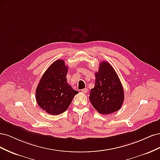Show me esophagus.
Instances as JSON below:
<instances>
[{
	"label": "esophagus",
	"mask_w": 160,
	"mask_h": 160,
	"mask_svg": "<svg viewBox=\"0 0 160 160\" xmlns=\"http://www.w3.org/2000/svg\"><path fill=\"white\" fill-rule=\"evenodd\" d=\"M88 89H87V88H85V89H81V91L82 92V93H87V92H88Z\"/></svg>",
	"instance_id": "1"
}]
</instances>
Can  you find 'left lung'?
<instances>
[{
	"instance_id": "1",
	"label": "left lung",
	"mask_w": 160,
	"mask_h": 160,
	"mask_svg": "<svg viewBox=\"0 0 160 160\" xmlns=\"http://www.w3.org/2000/svg\"><path fill=\"white\" fill-rule=\"evenodd\" d=\"M95 75V87L89 95L92 105L103 115L118 111L123 103L124 91L115 71L108 62L103 61Z\"/></svg>"
}]
</instances>
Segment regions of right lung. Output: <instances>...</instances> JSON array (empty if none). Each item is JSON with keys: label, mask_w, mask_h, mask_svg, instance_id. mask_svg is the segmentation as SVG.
<instances>
[{"label": "right lung", "mask_w": 160, "mask_h": 160, "mask_svg": "<svg viewBox=\"0 0 160 160\" xmlns=\"http://www.w3.org/2000/svg\"><path fill=\"white\" fill-rule=\"evenodd\" d=\"M68 67L63 60L52 63L38 84L36 100L39 107L51 115L61 114L67 109L74 96L79 93L67 81Z\"/></svg>", "instance_id": "obj_1"}]
</instances>
